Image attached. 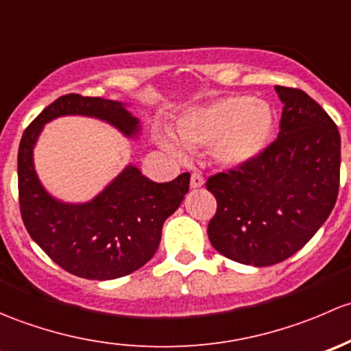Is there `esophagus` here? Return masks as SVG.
Listing matches in <instances>:
<instances>
[{
  "label": "esophagus",
  "mask_w": 351,
  "mask_h": 351,
  "mask_svg": "<svg viewBox=\"0 0 351 351\" xmlns=\"http://www.w3.org/2000/svg\"><path fill=\"white\" fill-rule=\"evenodd\" d=\"M202 184H204L202 176L197 174V172H194V174L191 176V187H193V189H197V187H201Z\"/></svg>",
  "instance_id": "esophagus-1"
}]
</instances>
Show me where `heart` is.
Here are the masks:
<instances>
[{
	"label": "heart",
	"mask_w": 351,
	"mask_h": 351,
	"mask_svg": "<svg viewBox=\"0 0 351 351\" xmlns=\"http://www.w3.org/2000/svg\"><path fill=\"white\" fill-rule=\"evenodd\" d=\"M276 130V113L263 99L223 96L202 106L189 108L176 123L174 136H158L162 149L182 158L186 149L211 150L223 167L240 169L265 152Z\"/></svg>",
	"instance_id": "1"
}]
</instances>
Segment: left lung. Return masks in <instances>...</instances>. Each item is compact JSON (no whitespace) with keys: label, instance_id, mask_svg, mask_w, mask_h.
Listing matches in <instances>:
<instances>
[{"label":"left lung","instance_id":"left-lung-1","mask_svg":"<svg viewBox=\"0 0 351 351\" xmlns=\"http://www.w3.org/2000/svg\"><path fill=\"white\" fill-rule=\"evenodd\" d=\"M280 132L256 160L209 177L218 202L213 247L245 265L267 267L301 250L333 211L339 187L338 126L301 89L276 86Z\"/></svg>","mask_w":351,"mask_h":351}]
</instances>
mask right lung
<instances>
[{
	"label": "right lung",
	"instance_id": "obj_1",
	"mask_svg": "<svg viewBox=\"0 0 351 351\" xmlns=\"http://www.w3.org/2000/svg\"><path fill=\"white\" fill-rule=\"evenodd\" d=\"M60 117L96 118L128 138H138L142 132L138 118L120 101L66 95L49 104L25 130L18 149L25 228L57 265L74 276L91 280L128 276L155 255L164 221L189 191L191 174L158 184L130 164L91 201L57 199L38 179L34 149L43 126Z\"/></svg>",
	"mask_w": 351,
	"mask_h": 351
}]
</instances>
